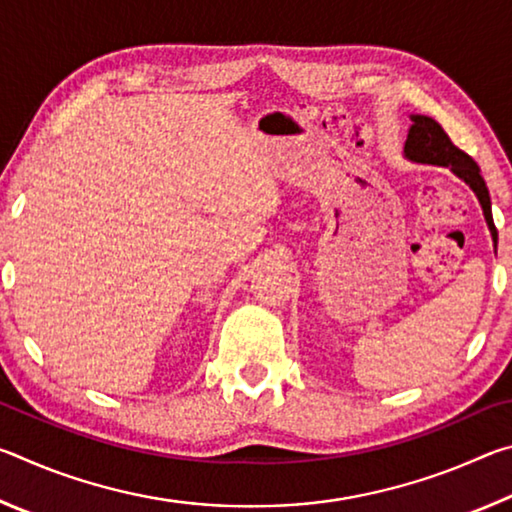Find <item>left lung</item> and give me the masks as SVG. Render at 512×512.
<instances>
[{
	"label": "left lung",
	"mask_w": 512,
	"mask_h": 512,
	"mask_svg": "<svg viewBox=\"0 0 512 512\" xmlns=\"http://www.w3.org/2000/svg\"><path fill=\"white\" fill-rule=\"evenodd\" d=\"M411 121L413 124L404 142L406 158L420 164L449 167L458 178L465 180V183L472 187L476 198H479L485 223H488L492 241H495V248H497V228H495V221H492L490 194H488V187H485V180L481 178L479 164H476L465 151L454 146V142L449 140L447 133L443 131V126H440L436 119H431L427 115H411Z\"/></svg>",
	"instance_id": "obj_1"
}]
</instances>
